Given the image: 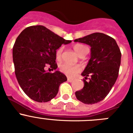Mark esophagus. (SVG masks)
I'll return each mask as SVG.
<instances>
[{
  "instance_id": "1",
  "label": "esophagus",
  "mask_w": 133,
  "mask_h": 133,
  "mask_svg": "<svg viewBox=\"0 0 133 133\" xmlns=\"http://www.w3.org/2000/svg\"><path fill=\"white\" fill-rule=\"evenodd\" d=\"M67 81H69V82H70V83H72V81H73V80L72 79V78H67Z\"/></svg>"
}]
</instances>
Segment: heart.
Masks as SVG:
<instances>
[{
    "label": "heart",
    "mask_w": 133,
    "mask_h": 133,
    "mask_svg": "<svg viewBox=\"0 0 133 133\" xmlns=\"http://www.w3.org/2000/svg\"><path fill=\"white\" fill-rule=\"evenodd\" d=\"M85 46L82 44H75L73 46V49L75 51L77 52V55L79 54L81 52V50L84 48ZM63 52V47H60L59 49H57L56 52V57L57 59H59L61 56V54ZM60 70L63 73L65 74V75H68L69 77H74L77 75V73L80 72L81 70V68L80 66L78 65H70V64H68V63H62L60 64L59 66Z\"/></svg>",
    "instance_id": "b5f03b06"
}]
</instances>
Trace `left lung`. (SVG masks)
<instances>
[{
	"label": "left lung",
	"mask_w": 133,
	"mask_h": 133,
	"mask_svg": "<svg viewBox=\"0 0 133 133\" xmlns=\"http://www.w3.org/2000/svg\"><path fill=\"white\" fill-rule=\"evenodd\" d=\"M75 42L84 43L90 46V58L81 75L84 87L75 92L82 103L92 104L107 97L115 84L118 75L121 53L113 38L101 32H95ZM90 76L89 81H85Z\"/></svg>",
	"instance_id": "obj_1"
}]
</instances>
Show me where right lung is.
I'll return each instance as SVG.
<instances>
[{
	"label": "right lung",
	"instance_id": "1",
	"mask_svg": "<svg viewBox=\"0 0 133 133\" xmlns=\"http://www.w3.org/2000/svg\"><path fill=\"white\" fill-rule=\"evenodd\" d=\"M71 42L42 25L27 27L18 35L12 49L15 75L21 89L31 99L50 101L61 83L67 81L58 70L50 73L44 68L49 64L52 70H56V50Z\"/></svg>",
	"mask_w": 133,
	"mask_h": 133
}]
</instances>
